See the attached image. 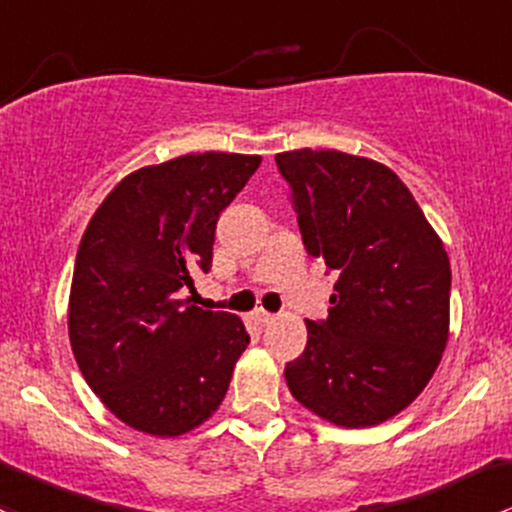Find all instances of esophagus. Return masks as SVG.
Masks as SVG:
<instances>
[{"mask_svg": "<svg viewBox=\"0 0 512 512\" xmlns=\"http://www.w3.org/2000/svg\"><path fill=\"white\" fill-rule=\"evenodd\" d=\"M255 319H257V324H260V326H270L272 321H274V316L267 314L265 309H257L255 311Z\"/></svg>", "mask_w": 512, "mask_h": 512, "instance_id": "34e87169", "label": "esophagus"}]
</instances>
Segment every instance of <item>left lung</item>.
Listing matches in <instances>:
<instances>
[{"mask_svg": "<svg viewBox=\"0 0 512 512\" xmlns=\"http://www.w3.org/2000/svg\"><path fill=\"white\" fill-rule=\"evenodd\" d=\"M311 257L338 270L326 321L284 378L336 427L387 422L417 400L449 341V255L410 188L385 164L336 149L274 157Z\"/></svg>", "mask_w": 512, "mask_h": 512, "instance_id": "left-lung-1", "label": "left lung"}]
</instances>
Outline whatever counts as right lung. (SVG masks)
Wrapping results in <instances>:
<instances>
[{"label": "right lung", "mask_w": 512, "mask_h": 512, "mask_svg": "<svg viewBox=\"0 0 512 512\" xmlns=\"http://www.w3.org/2000/svg\"><path fill=\"white\" fill-rule=\"evenodd\" d=\"M206 152L142 166L90 218L75 255L68 336L85 383L149 437L201 427L250 343L245 324L179 297L211 270L215 223L260 166Z\"/></svg>", "instance_id": "obj_1"}]
</instances>
